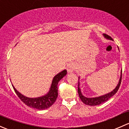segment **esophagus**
Masks as SVG:
<instances>
[{"mask_svg":"<svg viewBox=\"0 0 129 129\" xmlns=\"http://www.w3.org/2000/svg\"><path fill=\"white\" fill-rule=\"evenodd\" d=\"M74 69H75V67H74V65L72 64V63H70V64H69L68 66H67V71L69 73L73 72V71H74Z\"/></svg>","mask_w":129,"mask_h":129,"instance_id":"34e87169","label":"esophagus"}]
</instances>
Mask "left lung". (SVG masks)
Here are the masks:
<instances>
[{"label":"left lung","mask_w":129,"mask_h":129,"mask_svg":"<svg viewBox=\"0 0 129 129\" xmlns=\"http://www.w3.org/2000/svg\"><path fill=\"white\" fill-rule=\"evenodd\" d=\"M104 37L106 39H108L112 40V37L110 36H108L107 34H104ZM121 81H122V72H121V75L120 77V80H119V84L117 85V87H115V89L114 90L112 91L110 93H107V94H105L104 95L100 96L98 97H95V98H87V97H84V95H82L81 93V91H80V88H79V83L78 84V93H79V97H80V100L83 102V103H84L85 104L88 105H91V106H95V105H99L101 104L104 103V102L107 101L110 97H112L114 95H115L116 93V92H117V90H119V87H120V85L121 84Z\"/></svg>","instance_id":"obj_1"}]
</instances>
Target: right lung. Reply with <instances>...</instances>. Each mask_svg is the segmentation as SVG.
Segmentation results:
<instances>
[{"label":"right lung","instance_id":"obj_1","mask_svg":"<svg viewBox=\"0 0 129 129\" xmlns=\"http://www.w3.org/2000/svg\"><path fill=\"white\" fill-rule=\"evenodd\" d=\"M66 74H67L66 70H64L61 72L58 73L53 79L51 87H50L49 92H48L47 94H46L45 95L37 97V98H28V97L24 96L22 94L19 93L14 86L12 87L16 94L17 95L19 99L24 102L25 104L30 107L34 108V109H38V110H44V109L50 107L55 102L57 96H58L57 84H58V82Z\"/></svg>","mask_w":129,"mask_h":129}]
</instances>
